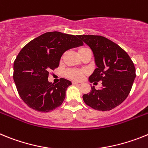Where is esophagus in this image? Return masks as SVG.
<instances>
[{
    "instance_id": "obj_1",
    "label": "esophagus",
    "mask_w": 148,
    "mask_h": 148,
    "mask_svg": "<svg viewBox=\"0 0 148 148\" xmlns=\"http://www.w3.org/2000/svg\"><path fill=\"white\" fill-rule=\"evenodd\" d=\"M72 83L74 85H77V86H81L83 84V82H77V81H74L72 82Z\"/></svg>"
}]
</instances>
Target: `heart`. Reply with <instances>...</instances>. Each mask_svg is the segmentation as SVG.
I'll return each instance as SVG.
<instances>
[{
  "label": "heart",
  "instance_id": "obj_1",
  "mask_svg": "<svg viewBox=\"0 0 148 148\" xmlns=\"http://www.w3.org/2000/svg\"><path fill=\"white\" fill-rule=\"evenodd\" d=\"M88 50L87 47H80L78 50V53L81 54L84 51ZM85 74L84 71L82 70H77V69H69L65 71V76L68 77L70 79H75V80H79V79H82Z\"/></svg>",
  "mask_w": 148,
  "mask_h": 148
}]
</instances>
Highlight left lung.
Returning a JSON list of instances; mask_svg holds the SVG:
<instances>
[{"instance_id": "left-lung-1", "label": "left lung", "mask_w": 148, "mask_h": 148, "mask_svg": "<svg viewBox=\"0 0 148 148\" xmlns=\"http://www.w3.org/2000/svg\"><path fill=\"white\" fill-rule=\"evenodd\" d=\"M78 38L90 47L97 69L89 77L92 82L102 81V88L92 86L83 95L85 103L99 111H109L127 97L136 77L133 61L119 45L101 36L79 35Z\"/></svg>"}]
</instances>
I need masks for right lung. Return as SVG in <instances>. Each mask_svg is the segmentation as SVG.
Instances as JSON below:
<instances>
[{
	"instance_id": "1",
	"label": "right lung",
	"mask_w": 148,
	"mask_h": 148,
	"mask_svg": "<svg viewBox=\"0 0 148 148\" xmlns=\"http://www.w3.org/2000/svg\"><path fill=\"white\" fill-rule=\"evenodd\" d=\"M83 45L77 36L47 32L21 50L14 62L13 79L21 98L29 108L49 112L62 103L71 82L61 78L52 84L47 79L49 71L58 68L65 51Z\"/></svg>"
}]
</instances>
